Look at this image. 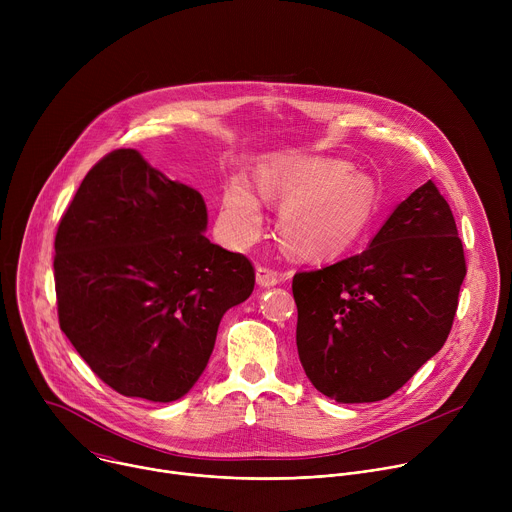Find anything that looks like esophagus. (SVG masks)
Instances as JSON below:
<instances>
[{"label":"esophagus","mask_w":512,"mask_h":512,"mask_svg":"<svg viewBox=\"0 0 512 512\" xmlns=\"http://www.w3.org/2000/svg\"><path fill=\"white\" fill-rule=\"evenodd\" d=\"M255 273H257V283H259L261 287H271V285H277L279 281L285 279L283 273L273 271V269H269V267H257Z\"/></svg>","instance_id":"esophagus-1"}]
</instances>
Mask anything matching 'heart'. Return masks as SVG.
<instances>
[{"mask_svg":"<svg viewBox=\"0 0 512 512\" xmlns=\"http://www.w3.org/2000/svg\"><path fill=\"white\" fill-rule=\"evenodd\" d=\"M259 194L281 204L279 237L285 249L308 259L334 257L354 247L379 212L373 178L350 172L340 160H289L267 166ZM223 223L237 243H249L263 225L253 188L233 178L223 194Z\"/></svg>","mask_w":512,"mask_h":512,"instance_id":"1","label":"heart"}]
</instances>
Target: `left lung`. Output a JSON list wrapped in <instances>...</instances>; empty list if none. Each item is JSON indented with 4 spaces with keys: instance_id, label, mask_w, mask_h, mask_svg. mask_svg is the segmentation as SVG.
Listing matches in <instances>:
<instances>
[{
    "instance_id": "obj_1",
    "label": "left lung",
    "mask_w": 512,
    "mask_h": 512,
    "mask_svg": "<svg viewBox=\"0 0 512 512\" xmlns=\"http://www.w3.org/2000/svg\"><path fill=\"white\" fill-rule=\"evenodd\" d=\"M464 277L452 208L429 180L360 255L294 275L296 344L312 385L338 403L393 395L442 350Z\"/></svg>"
}]
</instances>
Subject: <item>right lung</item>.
<instances>
[{"label": "right lung", "instance_id": "obj_1", "mask_svg": "<svg viewBox=\"0 0 512 512\" xmlns=\"http://www.w3.org/2000/svg\"><path fill=\"white\" fill-rule=\"evenodd\" d=\"M206 227L202 194L137 150L95 164L60 218V330L117 393L154 403L184 397L225 312L251 296V261L210 243Z\"/></svg>", "mask_w": 512, "mask_h": 512}]
</instances>
